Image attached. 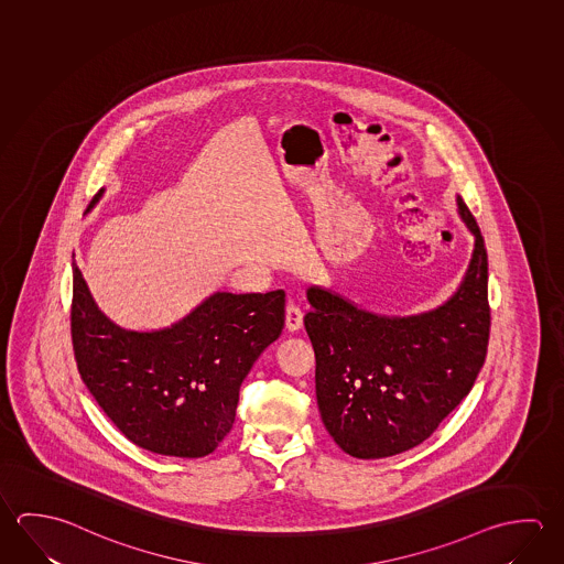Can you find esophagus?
Listing matches in <instances>:
<instances>
[{
    "instance_id": "1",
    "label": "esophagus",
    "mask_w": 564,
    "mask_h": 564,
    "mask_svg": "<svg viewBox=\"0 0 564 564\" xmlns=\"http://www.w3.org/2000/svg\"><path fill=\"white\" fill-rule=\"evenodd\" d=\"M285 326L289 333H296L303 328V311L296 305H286Z\"/></svg>"
}]
</instances>
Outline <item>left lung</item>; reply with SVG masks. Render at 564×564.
Listing matches in <instances>:
<instances>
[{
    "instance_id": "left-lung-1",
    "label": "left lung",
    "mask_w": 564,
    "mask_h": 564,
    "mask_svg": "<svg viewBox=\"0 0 564 564\" xmlns=\"http://www.w3.org/2000/svg\"><path fill=\"white\" fill-rule=\"evenodd\" d=\"M474 253L454 295L408 316L378 315L325 286L306 289L316 404L336 445L358 459L422 444L469 394L489 340L487 251L464 199Z\"/></svg>"
}]
</instances>
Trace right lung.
<instances>
[{"label": "right lung", "instance_id": "obj_1", "mask_svg": "<svg viewBox=\"0 0 564 564\" xmlns=\"http://www.w3.org/2000/svg\"><path fill=\"white\" fill-rule=\"evenodd\" d=\"M283 325L285 291H216L174 325L130 330L100 311L73 263L70 333L80 378L112 424L152 454H212L234 427L239 386Z\"/></svg>", "mask_w": 564, "mask_h": 564}]
</instances>
